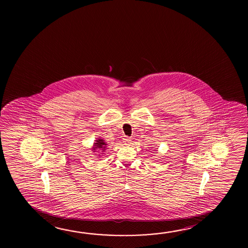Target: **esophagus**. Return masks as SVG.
Returning a JSON list of instances; mask_svg holds the SVG:
<instances>
[{"label": "esophagus", "instance_id": "esophagus-1", "mask_svg": "<svg viewBox=\"0 0 248 248\" xmlns=\"http://www.w3.org/2000/svg\"><path fill=\"white\" fill-rule=\"evenodd\" d=\"M124 144L126 145H129L130 142H131V139L130 138H124Z\"/></svg>", "mask_w": 248, "mask_h": 248}]
</instances>
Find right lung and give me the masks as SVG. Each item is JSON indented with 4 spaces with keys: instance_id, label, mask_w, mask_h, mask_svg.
Listing matches in <instances>:
<instances>
[{
    "instance_id": "obj_1",
    "label": "right lung",
    "mask_w": 248,
    "mask_h": 248,
    "mask_svg": "<svg viewBox=\"0 0 248 248\" xmlns=\"http://www.w3.org/2000/svg\"><path fill=\"white\" fill-rule=\"evenodd\" d=\"M106 147H107V143L105 142V140L103 138H98L97 140H95V142L93 143V146L92 147V150L93 152H97L99 153L98 156L100 157L101 155L104 154V152L106 151ZM96 154V153H95Z\"/></svg>"
}]
</instances>
